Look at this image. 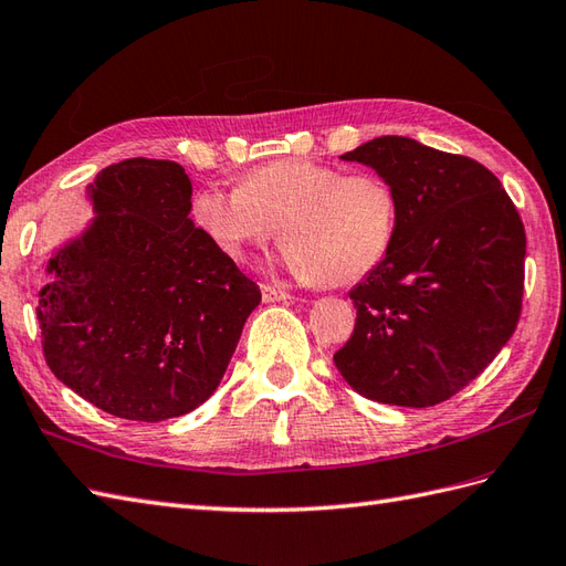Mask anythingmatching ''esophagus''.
<instances>
[{
	"label": "esophagus",
	"mask_w": 566,
	"mask_h": 566,
	"mask_svg": "<svg viewBox=\"0 0 566 566\" xmlns=\"http://www.w3.org/2000/svg\"><path fill=\"white\" fill-rule=\"evenodd\" d=\"M260 292H263V301H265V303L292 301V294H289L286 289L280 286V284H263V286H260Z\"/></svg>",
	"instance_id": "34e87169"
}]
</instances>
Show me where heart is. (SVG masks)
<instances>
[{
	"mask_svg": "<svg viewBox=\"0 0 566 566\" xmlns=\"http://www.w3.org/2000/svg\"><path fill=\"white\" fill-rule=\"evenodd\" d=\"M193 224L229 260L280 237L282 265L301 282L352 284L392 249L399 198L378 174H349L313 159L251 169L234 191L206 186L191 198Z\"/></svg>",
	"mask_w": 566,
	"mask_h": 566,
	"instance_id": "obj_1",
	"label": "heart"
}]
</instances>
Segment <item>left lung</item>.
<instances>
[{"label":"left lung","instance_id":"obj_1","mask_svg":"<svg viewBox=\"0 0 566 566\" xmlns=\"http://www.w3.org/2000/svg\"><path fill=\"white\" fill-rule=\"evenodd\" d=\"M392 184V249L352 292L356 327L335 354L360 397L434 407L475 380L514 335L526 234L500 179L471 157L380 136L344 153Z\"/></svg>","mask_w":566,"mask_h":566}]
</instances>
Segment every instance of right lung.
Wrapping results in <instances>:
<instances>
[{"instance_id":"obj_1","label":"right lung","mask_w":566,"mask_h":566,"mask_svg":"<svg viewBox=\"0 0 566 566\" xmlns=\"http://www.w3.org/2000/svg\"><path fill=\"white\" fill-rule=\"evenodd\" d=\"M191 179L134 157L85 186L81 234L42 263V352L56 380L126 421L198 409L220 387L260 289L202 237Z\"/></svg>"}]
</instances>
